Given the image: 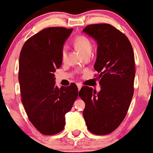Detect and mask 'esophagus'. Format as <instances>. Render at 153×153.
<instances>
[{"label":"esophagus","mask_w":153,"mask_h":153,"mask_svg":"<svg viewBox=\"0 0 153 153\" xmlns=\"http://www.w3.org/2000/svg\"><path fill=\"white\" fill-rule=\"evenodd\" d=\"M77 86H78V91H80V88H82V85L80 83H77Z\"/></svg>","instance_id":"esophagus-1"}]
</instances>
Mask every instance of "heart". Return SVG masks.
I'll return each mask as SVG.
<instances>
[{
	"label": "heart",
	"instance_id": "1",
	"mask_svg": "<svg viewBox=\"0 0 153 153\" xmlns=\"http://www.w3.org/2000/svg\"><path fill=\"white\" fill-rule=\"evenodd\" d=\"M75 45L76 48L79 50V52L82 55L90 53L93 49V44L90 39L85 36H78L75 38L74 41ZM67 54H68V48L67 46H63L62 49V59L63 60L66 59Z\"/></svg>",
	"mask_w": 153,
	"mask_h": 153
}]
</instances>
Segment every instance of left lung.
<instances>
[{"label": "left lung", "mask_w": 153, "mask_h": 153, "mask_svg": "<svg viewBox=\"0 0 153 153\" xmlns=\"http://www.w3.org/2000/svg\"><path fill=\"white\" fill-rule=\"evenodd\" d=\"M82 32L97 43L94 69L99 73L101 90L83 86L79 96L85 103L82 111L88 130L97 135L114 131L125 118L133 94L134 56L128 38L108 24H91Z\"/></svg>", "instance_id": "obj_1"}]
</instances>
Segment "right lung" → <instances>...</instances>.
Returning <instances> with one entry per match:
<instances>
[{
    "label": "right lung",
    "instance_id": "1",
    "mask_svg": "<svg viewBox=\"0 0 153 153\" xmlns=\"http://www.w3.org/2000/svg\"><path fill=\"white\" fill-rule=\"evenodd\" d=\"M73 30L43 29L24 43L19 56L22 103L31 124L45 135L57 134L64 129L65 114L78 96L75 83L57 87L54 74L62 65L63 45Z\"/></svg>",
    "mask_w": 153,
    "mask_h": 153
}]
</instances>
